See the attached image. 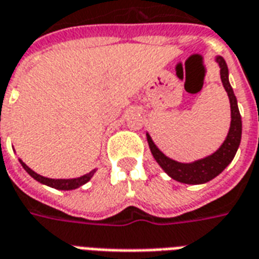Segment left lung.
Here are the masks:
<instances>
[{"instance_id": "obj_1", "label": "left lung", "mask_w": 259, "mask_h": 259, "mask_svg": "<svg viewBox=\"0 0 259 259\" xmlns=\"http://www.w3.org/2000/svg\"><path fill=\"white\" fill-rule=\"evenodd\" d=\"M217 62L221 67V80H222L224 88L229 96L230 116H232L228 137L224 141V143L221 145V148L208 157L201 158V160H197L193 163H178L172 158L167 157L163 152H160L152 141L150 135L146 134L149 148H150V152H152L154 160L171 178L178 181V182H182V184L200 185L214 179L217 175H220L229 165L230 161L235 157L237 149H239V145H240L241 116L239 107H237V99H236L233 90L229 84V77H228L229 71H228L225 59L222 56H217Z\"/></svg>"}]
</instances>
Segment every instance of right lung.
<instances>
[{"label":"right lung","mask_w":259,"mask_h":259,"mask_svg":"<svg viewBox=\"0 0 259 259\" xmlns=\"http://www.w3.org/2000/svg\"><path fill=\"white\" fill-rule=\"evenodd\" d=\"M20 164H22V167H23L27 172L33 177L35 181H38L39 184H44L47 186H51V188H55V189H59V190H73L77 189V188H80L82 185H85L88 181H90L92 177H94V174L96 172V169H92L91 172L85 174V175H82L80 178H73V179H51V178H45V177H41L37 172H34L33 169L29 168L26 164L22 161V160H19Z\"/></svg>","instance_id":"1"}]
</instances>
